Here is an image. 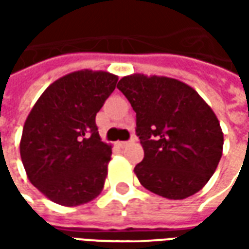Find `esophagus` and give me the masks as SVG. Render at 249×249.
<instances>
[{
    "mask_svg": "<svg viewBox=\"0 0 249 249\" xmlns=\"http://www.w3.org/2000/svg\"><path fill=\"white\" fill-rule=\"evenodd\" d=\"M135 140H136L135 137H132L129 141H121V142H119V145L120 146H126L128 144H130V142H135Z\"/></svg>",
    "mask_w": 249,
    "mask_h": 249,
    "instance_id": "34e87169",
    "label": "esophagus"
}]
</instances>
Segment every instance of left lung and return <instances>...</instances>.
Listing matches in <instances>:
<instances>
[{
  "mask_svg": "<svg viewBox=\"0 0 249 249\" xmlns=\"http://www.w3.org/2000/svg\"><path fill=\"white\" fill-rule=\"evenodd\" d=\"M117 88L136 112V135L144 148V159L135 167L141 185L171 200L198 192L223 153V132L213 110L175 78L132 74Z\"/></svg>",
  "mask_w": 249,
  "mask_h": 249,
  "instance_id": "8db88e82",
  "label": "left lung"
}]
</instances>
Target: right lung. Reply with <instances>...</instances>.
Returning <instances> with one entry per match:
<instances>
[{"label": "right lung", "instance_id": "1", "mask_svg": "<svg viewBox=\"0 0 249 249\" xmlns=\"http://www.w3.org/2000/svg\"><path fill=\"white\" fill-rule=\"evenodd\" d=\"M117 80L107 71H74L46 88L30 110L21 160L30 183L52 201L74 207L101 192L112 146L100 139L96 114Z\"/></svg>", "mask_w": 249, "mask_h": 249}]
</instances>
